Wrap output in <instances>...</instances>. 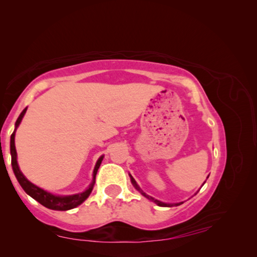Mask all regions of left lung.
Returning a JSON list of instances; mask_svg holds the SVG:
<instances>
[{"instance_id": "1", "label": "left lung", "mask_w": 257, "mask_h": 257, "mask_svg": "<svg viewBox=\"0 0 257 257\" xmlns=\"http://www.w3.org/2000/svg\"><path fill=\"white\" fill-rule=\"evenodd\" d=\"M129 177H130V180H132V184L134 185V187L135 188H136L139 193H141L143 196L144 197H146L147 199H150L151 202H153V203H155V204H158L159 206H164V207H171V206H178V205H181L182 203L184 202H180V203H175V204H169V203H163V202H161V201H158V199H155L154 197H152V196H149V195H147L146 193H144V191H143L142 189H141V187H139L138 185H137V182H136V180L134 179L133 178V176L132 175H129ZM208 178V177H207ZM204 184H205V181H204ZM203 184V185H204Z\"/></svg>"}]
</instances>
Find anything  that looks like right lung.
I'll list each match as a JSON object with an SVG mask.
<instances>
[{"label": "right lung", "instance_id": "add662e5", "mask_svg": "<svg viewBox=\"0 0 257 257\" xmlns=\"http://www.w3.org/2000/svg\"><path fill=\"white\" fill-rule=\"evenodd\" d=\"M26 111H27V107L24 108V111L20 113L19 118L17 119L16 124H15V130H14V133H12L11 139H10L11 164H12V170H14L17 180H18L20 186L23 187V189L29 195L30 197H33L35 201H37L38 203L42 204L43 206L50 208V210L68 211V210H71V208L77 207L78 205H80L81 203H84L86 199L88 198L90 193H92L94 185H95V177H96L97 170H98L99 165H101V163H102L104 155H102L101 158L97 160L96 164H95L94 171H93V180H92V182H90L88 188H87L85 191H82V193L68 195V196H61V195H54L52 193H49V191L42 189L41 187L34 185L33 182H30L27 178L24 176V173L20 171L18 161H17V151H16V145H15V137H16L17 128L19 127V124L21 122V120H23V118H24Z\"/></svg>", "mask_w": 257, "mask_h": 257}]
</instances>
